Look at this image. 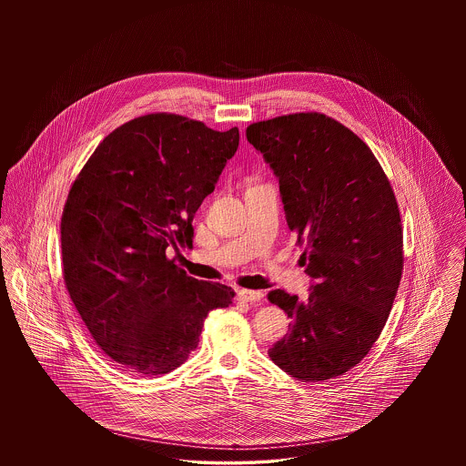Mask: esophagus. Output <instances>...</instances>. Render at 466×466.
<instances>
[{
	"instance_id": "1",
	"label": "esophagus",
	"mask_w": 466,
	"mask_h": 466,
	"mask_svg": "<svg viewBox=\"0 0 466 466\" xmlns=\"http://www.w3.org/2000/svg\"><path fill=\"white\" fill-rule=\"evenodd\" d=\"M238 299L241 302H258L264 299V291L260 289H238Z\"/></svg>"
}]
</instances>
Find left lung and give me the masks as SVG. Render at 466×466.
Instances as JSON below:
<instances>
[{"label": "left lung", "instance_id": "obj_1", "mask_svg": "<svg viewBox=\"0 0 466 466\" xmlns=\"http://www.w3.org/2000/svg\"><path fill=\"white\" fill-rule=\"evenodd\" d=\"M279 177L289 230L314 279L309 299L268 291L289 332L270 360L302 382L346 374L382 332L403 270V232L390 179L351 129L318 111L248 126Z\"/></svg>", "mask_w": 466, "mask_h": 466}]
</instances>
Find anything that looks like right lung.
Returning <instances> with one entry per match:
<instances>
[{
	"instance_id": "obj_1",
	"label": "right lung",
	"mask_w": 466,
	"mask_h": 466,
	"mask_svg": "<svg viewBox=\"0 0 466 466\" xmlns=\"http://www.w3.org/2000/svg\"><path fill=\"white\" fill-rule=\"evenodd\" d=\"M239 147L175 113H148L108 134L71 185L61 218L67 293L118 367L160 376L199 344L209 310L234 289L187 276L166 249L192 246V220Z\"/></svg>"
}]
</instances>
